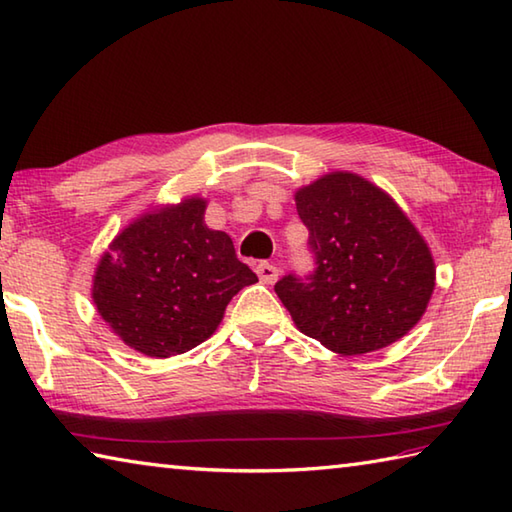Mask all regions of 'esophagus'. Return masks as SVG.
Returning <instances> with one entry per match:
<instances>
[{
    "label": "esophagus",
    "instance_id": "1",
    "mask_svg": "<svg viewBox=\"0 0 512 512\" xmlns=\"http://www.w3.org/2000/svg\"><path fill=\"white\" fill-rule=\"evenodd\" d=\"M255 271L259 275V280H262L264 284H273L277 280V275H280V268L273 266V264H268V262L257 264Z\"/></svg>",
    "mask_w": 512,
    "mask_h": 512
}]
</instances>
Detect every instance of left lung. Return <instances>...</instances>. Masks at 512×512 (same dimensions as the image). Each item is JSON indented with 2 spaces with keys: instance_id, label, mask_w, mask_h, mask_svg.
Instances as JSON below:
<instances>
[{
  "instance_id": "8db88e82",
  "label": "left lung",
  "mask_w": 512,
  "mask_h": 512,
  "mask_svg": "<svg viewBox=\"0 0 512 512\" xmlns=\"http://www.w3.org/2000/svg\"><path fill=\"white\" fill-rule=\"evenodd\" d=\"M315 259L275 293L295 327L342 356L392 345L421 320L434 259L398 203L358 174L331 172L295 192Z\"/></svg>"
}]
</instances>
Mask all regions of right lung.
<instances>
[{
	"label": "right lung",
	"instance_id": "add662e5",
	"mask_svg": "<svg viewBox=\"0 0 512 512\" xmlns=\"http://www.w3.org/2000/svg\"><path fill=\"white\" fill-rule=\"evenodd\" d=\"M206 201L147 212L111 241L94 275V304L127 347L170 358L208 340L228 302L257 275L232 239L203 221Z\"/></svg>",
	"mask_w": 512,
	"mask_h": 512
}]
</instances>
